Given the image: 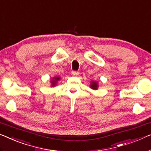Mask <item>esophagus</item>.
<instances>
[{"label":"esophagus","instance_id":"34e87169","mask_svg":"<svg viewBox=\"0 0 151 151\" xmlns=\"http://www.w3.org/2000/svg\"><path fill=\"white\" fill-rule=\"evenodd\" d=\"M71 74L73 75H74V76H75V75H78V74H79V73H78V72H77V71H75V70H73L72 71V73H71Z\"/></svg>","mask_w":151,"mask_h":151}]
</instances>
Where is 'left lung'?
Listing matches in <instances>:
<instances>
[{"instance_id":"8db88e82","label":"left lung","mask_w":151,"mask_h":151,"mask_svg":"<svg viewBox=\"0 0 151 151\" xmlns=\"http://www.w3.org/2000/svg\"><path fill=\"white\" fill-rule=\"evenodd\" d=\"M90 87H91V88L93 89H98V83L95 81H93L91 83Z\"/></svg>"}]
</instances>
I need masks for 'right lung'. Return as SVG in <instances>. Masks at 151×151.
I'll list each match as a JSON object with an SVG mask.
<instances>
[{
    "mask_svg": "<svg viewBox=\"0 0 151 151\" xmlns=\"http://www.w3.org/2000/svg\"><path fill=\"white\" fill-rule=\"evenodd\" d=\"M60 79V77H55L53 78V81H51V84H52V86H54V85H55L56 83Z\"/></svg>",
    "mask_w": 151,
    "mask_h": 151,
    "instance_id": "right-lung-1",
    "label": "right lung"
}]
</instances>
